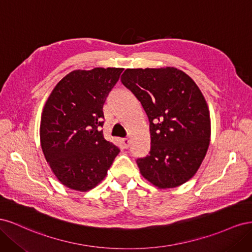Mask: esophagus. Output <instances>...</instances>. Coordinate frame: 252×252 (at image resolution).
Returning <instances> with one entry per match:
<instances>
[{"mask_svg":"<svg viewBox=\"0 0 252 252\" xmlns=\"http://www.w3.org/2000/svg\"><path fill=\"white\" fill-rule=\"evenodd\" d=\"M122 143H123V146H124V148H128L129 147V139H127V138H125V139H123L122 140Z\"/></svg>","mask_w":252,"mask_h":252,"instance_id":"1","label":"esophagus"}]
</instances>
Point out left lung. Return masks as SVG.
Listing matches in <instances>:
<instances>
[{"label":"left lung","mask_w":252,"mask_h":252,"mask_svg":"<svg viewBox=\"0 0 252 252\" xmlns=\"http://www.w3.org/2000/svg\"><path fill=\"white\" fill-rule=\"evenodd\" d=\"M121 81L149 120V155L136 159L141 174L161 189L184 184L200 168L210 143V114L200 88L174 67L126 69Z\"/></svg>","instance_id":"obj_1"}]
</instances>
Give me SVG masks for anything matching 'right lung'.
<instances>
[{
	"label": "right lung",
	"mask_w": 252,
	"mask_h": 252,
	"mask_svg": "<svg viewBox=\"0 0 252 252\" xmlns=\"http://www.w3.org/2000/svg\"><path fill=\"white\" fill-rule=\"evenodd\" d=\"M123 68L73 70L51 91L41 117L40 139L45 158L68 188L88 191L107 175L119 155L106 141L103 106Z\"/></svg>",
	"instance_id": "obj_1"
}]
</instances>
